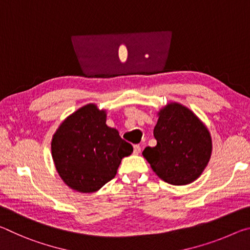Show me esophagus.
Wrapping results in <instances>:
<instances>
[{"label":"esophagus","mask_w":250,"mask_h":250,"mask_svg":"<svg viewBox=\"0 0 250 250\" xmlns=\"http://www.w3.org/2000/svg\"><path fill=\"white\" fill-rule=\"evenodd\" d=\"M141 152V146L139 145H135L133 146V153L134 154H139Z\"/></svg>","instance_id":"obj_1"}]
</instances>
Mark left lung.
<instances>
[{"label":"left lung","mask_w":250,"mask_h":250,"mask_svg":"<svg viewBox=\"0 0 250 250\" xmlns=\"http://www.w3.org/2000/svg\"><path fill=\"white\" fill-rule=\"evenodd\" d=\"M158 117L153 130L156 146H146L142 155L167 183H192L209 162L213 145L208 129L191 109L179 103L167 104Z\"/></svg>","instance_id":"obj_1"}]
</instances>
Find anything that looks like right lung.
<instances>
[{
  "label": "right lung",
  "instance_id": "add662e5",
  "mask_svg": "<svg viewBox=\"0 0 250 250\" xmlns=\"http://www.w3.org/2000/svg\"><path fill=\"white\" fill-rule=\"evenodd\" d=\"M105 121L107 111L88 104L67 117L53 135L55 167L76 192L99 191L116 176L121 160L133 152L132 146Z\"/></svg>",
  "mask_w": 250,
  "mask_h": 250
}]
</instances>
